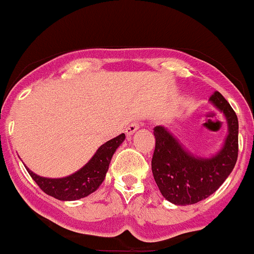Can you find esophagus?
Masks as SVG:
<instances>
[{
	"label": "esophagus",
	"mask_w": 254,
	"mask_h": 254,
	"mask_svg": "<svg viewBox=\"0 0 254 254\" xmlns=\"http://www.w3.org/2000/svg\"><path fill=\"white\" fill-rule=\"evenodd\" d=\"M139 127H140V125H139V123H137V122L130 123V124L127 127V129H125V132H127V135L134 134V132L136 131L137 129H139Z\"/></svg>",
	"instance_id": "obj_1"
}]
</instances>
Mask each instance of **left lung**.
I'll list each match as a JSON object with an SVG mask.
<instances>
[{"label": "left lung", "mask_w": 254, "mask_h": 254, "mask_svg": "<svg viewBox=\"0 0 254 254\" xmlns=\"http://www.w3.org/2000/svg\"><path fill=\"white\" fill-rule=\"evenodd\" d=\"M210 100L228 123L225 146L211 159L190 155L165 127H154L152 175L162 196L175 205H193L207 198L225 182L237 161V115L220 92H213Z\"/></svg>", "instance_id": "obj_1"}]
</instances>
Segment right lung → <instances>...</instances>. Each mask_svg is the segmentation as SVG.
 I'll return each mask as SVG.
<instances>
[{
    "label": "right lung",
    "instance_id": "obj_1",
    "mask_svg": "<svg viewBox=\"0 0 254 254\" xmlns=\"http://www.w3.org/2000/svg\"><path fill=\"white\" fill-rule=\"evenodd\" d=\"M124 139L125 134H120L103 144L84 167L64 179H46L37 176L28 169L27 171L38 185L39 189L47 195L62 201L79 200L94 192L102 185L109 169L113 154L124 141Z\"/></svg>",
    "mask_w": 254,
    "mask_h": 254
}]
</instances>
